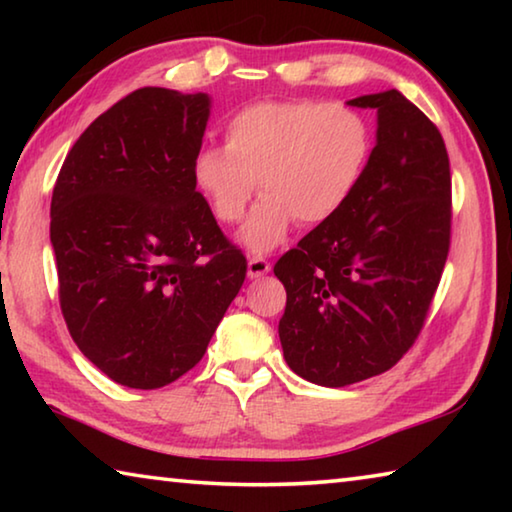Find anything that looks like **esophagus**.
I'll list each match as a JSON object with an SVG mask.
<instances>
[{
	"instance_id": "obj_1",
	"label": "esophagus",
	"mask_w": 512,
	"mask_h": 512,
	"mask_svg": "<svg viewBox=\"0 0 512 512\" xmlns=\"http://www.w3.org/2000/svg\"><path fill=\"white\" fill-rule=\"evenodd\" d=\"M271 271V262H266L264 257H250L248 259V277L250 280H259Z\"/></svg>"
}]
</instances>
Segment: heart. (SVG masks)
Here are the masks:
<instances>
[{
    "mask_svg": "<svg viewBox=\"0 0 512 512\" xmlns=\"http://www.w3.org/2000/svg\"><path fill=\"white\" fill-rule=\"evenodd\" d=\"M225 146H203L194 183L221 223L244 219L253 194L262 201L239 241L271 253L296 221H332L357 194L375 153V131L361 110L318 99L257 101L223 128Z\"/></svg>",
    "mask_w": 512,
    "mask_h": 512,
    "instance_id": "b5f03b06",
    "label": "heart"
}]
</instances>
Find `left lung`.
I'll use <instances>...</instances> for the list:
<instances>
[{
  "instance_id": "8db88e82",
  "label": "left lung",
  "mask_w": 512,
  "mask_h": 512,
  "mask_svg": "<svg viewBox=\"0 0 512 512\" xmlns=\"http://www.w3.org/2000/svg\"><path fill=\"white\" fill-rule=\"evenodd\" d=\"M377 142L357 194L273 268L287 289L280 341L289 368L341 388L391 370L418 339L452 232L443 135L397 90L363 94Z\"/></svg>"
}]
</instances>
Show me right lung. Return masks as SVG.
Listing matches in <instances>:
<instances>
[{"label": "right lung", "instance_id": "obj_1", "mask_svg": "<svg viewBox=\"0 0 512 512\" xmlns=\"http://www.w3.org/2000/svg\"><path fill=\"white\" fill-rule=\"evenodd\" d=\"M210 97L142 88L67 153L51 246L69 334L103 375L153 391L203 359L246 280L194 183Z\"/></svg>", "mask_w": 512, "mask_h": 512}]
</instances>
